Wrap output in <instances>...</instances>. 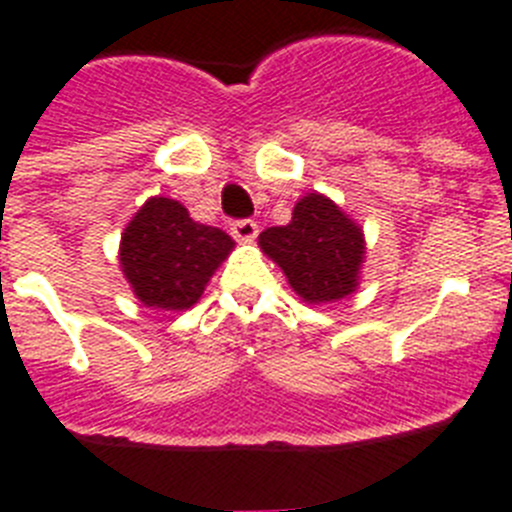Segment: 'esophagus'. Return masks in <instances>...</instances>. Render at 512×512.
I'll return each mask as SVG.
<instances>
[{"label":"esophagus","instance_id":"esophagus-1","mask_svg":"<svg viewBox=\"0 0 512 512\" xmlns=\"http://www.w3.org/2000/svg\"><path fill=\"white\" fill-rule=\"evenodd\" d=\"M230 233H233L235 241H253L256 235H259V225L243 217V220H233L230 223Z\"/></svg>","mask_w":512,"mask_h":512}]
</instances>
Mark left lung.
Instances as JSON below:
<instances>
[{
  "label": "left lung",
  "mask_w": 512,
  "mask_h": 512,
  "mask_svg": "<svg viewBox=\"0 0 512 512\" xmlns=\"http://www.w3.org/2000/svg\"><path fill=\"white\" fill-rule=\"evenodd\" d=\"M259 243L305 302H336L354 292L364 235L328 197H302L289 225L266 228Z\"/></svg>",
  "instance_id": "left-lung-1"
}]
</instances>
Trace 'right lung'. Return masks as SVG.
Wrapping results in <instances>:
<instances>
[{"label":"right lung","mask_w":512,"mask_h":512,"mask_svg":"<svg viewBox=\"0 0 512 512\" xmlns=\"http://www.w3.org/2000/svg\"><path fill=\"white\" fill-rule=\"evenodd\" d=\"M230 248L228 233L194 223L179 202L153 197L122 233L120 264L143 305L187 310Z\"/></svg>","instance_id":"1"}]
</instances>
